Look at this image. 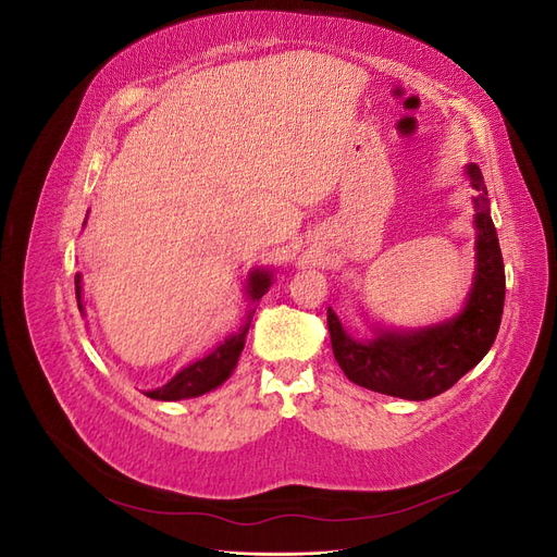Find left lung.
<instances>
[{
	"mask_svg": "<svg viewBox=\"0 0 557 557\" xmlns=\"http://www.w3.org/2000/svg\"><path fill=\"white\" fill-rule=\"evenodd\" d=\"M474 197L476 225V274L469 297L458 315L440 325L397 332L376 330L374 339L350 336L342 320L327 309V327L334 360L344 374L367 391L423 401L446 393L469 369H474L495 344L504 311V262L497 230L487 207L483 174L471 162L465 172Z\"/></svg>",
	"mask_w": 557,
	"mask_h": 557,
	"instance_id": "left-lung-1",
	"label": "left lung"
}]
</instances>
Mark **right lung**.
Segmentation results:
<instances>
[{
  "mask_svg": "<svg viewBox=\"0 0 557 557\" xmlns=\"http://www.w3.org/2000/svg\"><path fill=\"white\" fill-rule=\"evenodd\" d=\"M74 283H76L78 309H83V305H81V274L74 276ZM269 285H272V272H267V269H256V272H250L248 285H246V295L250 299V305L260 301V297L269 290ZM252 313H256V309H250L246 313V323L242 325V330L237 334L227 336L223 344H218L209 352V356L190 362L188 367H183L172 381H166L164 385L156 387V391H148L144 395L150 397V399H160V401H178V399H188V397H199V395L213 391V387L223 385L230 379V374L234 372V367H237V362H239Z\"/></svg>",
  "mask_w": 557,
  "mask_h": 557,
  "instance_id": "obj_1",
  "label": "right lung"
}]
</instances>
